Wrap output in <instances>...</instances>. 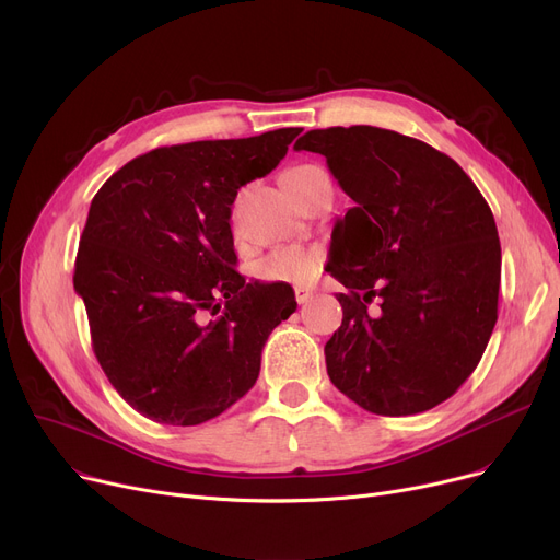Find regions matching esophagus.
I'll list each match as a JSON object with an SVG mask.
<instances>
[{"label":"esophagus","mask_w":560,"mask_h":560,"mask_svg":"<svg viewBox=\"0 0 560 560\" xmlns=\"http://www.w3.org/2000/svg\"><path fill=\"white\" fill-rule=\"evenodd\" d=\"M311 298H313V290L302 288V285L295 288V300H298V304H306Z\"/></svg>","instance_id":"obj_1"}]
</instances>
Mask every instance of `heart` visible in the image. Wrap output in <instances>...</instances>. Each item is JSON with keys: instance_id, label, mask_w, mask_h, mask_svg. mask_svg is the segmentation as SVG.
<instances>
[{"instance_id": "1", "label": "heart", "mask_w": 560, "mask_h": 560, "mask_svg": "<svg viewBox=\"0 0 560 560\" xmlns=\"http://www.w3.org/2000/svg\"><path fill=\"white\" fill-rule=\"evenodd\" d=\"M317 179H329V174L325 167H319L315 163H302L285 172V186L290 192H298ZM322 260H325V254H322L319 247L283 245L272 249L268 256H262L256 262L254 272L265 283L302 285L311 283L319 275Z\"/></svg>"}]
</instances>
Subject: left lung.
<instances>
[{"instance_id":"left-lung-1","label":"left lung","mask_w":560,"mask_h":560,"mask_svg":"<svg viewBox=\"0 0 560 560\" xmlns=\"http://www.w3.org/2000/svg\"><path fill=\"white\" fill-rule=\"evenodd\" d=\"M354 206L334 226L329 272L342 325L325 347L331 384L376 416L450 399L479 365L497 322L502 247L492 211L447 154L357 125L304 133ZM378 296L382 311L366 304Z\"/></svg>"}]
</instances>
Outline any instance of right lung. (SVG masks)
I'll return each mask as SVG.
<instances>
[{
  "mask_svg": "<svg viewBox=\"0 0 560 560\" xmlns=\"http://www.w3.org/2000/svg\"><path fill=\"white\" fill-rule=\"evenodd\" d=\"M300 133L159 147L93 197L74 290L104 374L140 416L195 427L256 384L265 340L298 302L290 285L235 270L231 203Z\"/></svg>",
  "mask_w": 560,
  "mask_h": 560,
  "instance_id": "add662e5",
  "label": "right lung"
}]
</instances>
